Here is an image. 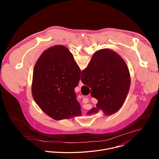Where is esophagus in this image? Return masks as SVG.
Instances as JSON below:
<instances>
[{"label": "esophagus", "mask_w": 159, "mask_h": 159, "mask_svg": "<svg viewBox=\"0 0 159 159\" xmlns=\"http://www.w3.org/2000/svg\"><path fill=\"white\" fill-rule=\"evenodd\" d=\"M83 85V83L82 82V81L80 80V81H79V86L80 87H82Z\"/></svg>", "instance_id": "1"}]
</instances>
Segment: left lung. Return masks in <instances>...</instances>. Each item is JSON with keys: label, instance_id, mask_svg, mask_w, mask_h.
Here are the masks:
<instances>
[{"label": "left lung", "instance_id": "obj_1", "mask_svg": "<svg viewBox=\"0 0 159 159\" xmlns=\"http://www.w3.org/2000/svg\"><path fill=\"white\" fill-rule=\"evenodd\" d=\"M80 72L66 47L57 45L45 50L34 68L31 90L34 101L56 120L80 116L81 107L74 90Z\"/></svg>", "mask_w": 159, "mask_h": 159}]
</instances>
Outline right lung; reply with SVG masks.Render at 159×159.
Wrapping results in <instances>:
<instances>
[{
	"label": "right lung",
	"instance_id": "right-lung-1",
	"mask_svg": "<svg viewBox=\"0 0 159 159\" xmlns=\"http://www.w3.org/2000/svg\"><path fill=\"white\" fill-rule=\"evenodd\" d=\"M80 80L91 89V96L96 98L97 107L88 115L102 109L110 115L122 106L130 86V75L127 65L116 52L109 49L96 52L88 66L82 72Z\"/></svg>",
	"mask_w": 159,
	"mask_h": 159
}]
</instances>
